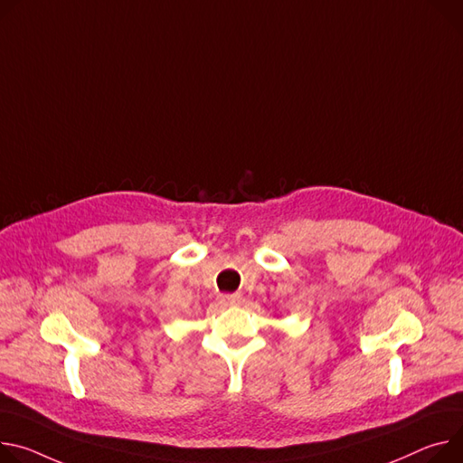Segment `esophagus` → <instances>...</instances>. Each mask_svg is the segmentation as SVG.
<instances>
[{"label":"esophagus","mask_w":463,"mask_h":463,"mask_svg":"<svg viewBox=\"0 0 463 463\" xmlns=\"http://www.w3.org/2000/svg\"><path fill=\"white\" fill-rule=\"evenodd\" d=\"M220 301L227 307H234V305H240L243 301V298L240 296V293H223V296H220Z\"/></svg>","instance_id":"34e87169"}]
</instances>
